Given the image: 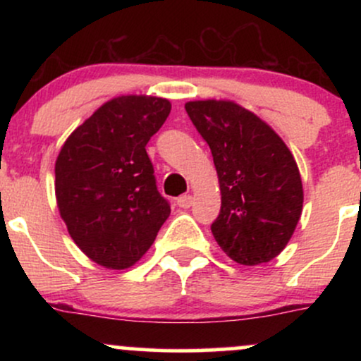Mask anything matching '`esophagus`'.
Returning <instances> with one entry per match:
<instances>
[{"label": "esophagus", "instance_id": "34e87169", "mask_svg": "<svg viewBox=\"0 0 361 361\" xmlns=\"http://www.w3.org/2000/svg\"><path fill=\"white\" fill-rule=\"evenodd\" d=\"M193 204V197L192 195H183V197H180L176 200V205L181 207V209H190Z\"/></svg>", "mask_w": 361, "mask_h": 361}]
</instances>
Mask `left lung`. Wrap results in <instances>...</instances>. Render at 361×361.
Returning <instances> with one entry per match:
<instances>
[{
	"instance_id": "1",
	"label": "left lung",
	"mask_w": 361,
	"mask_h": 361,
	"mask_svg": "<svg viewBox=\"0 0 361 361\" xmlns=\"http://www.w3.org/2000/svg\"><path fill=\"white\" fill-rule=\"evenodd\" d=\"M186 114L212 151L222 205L210 226L222 251L255 267L279 256L302 214V180L276 132L234 102H188Z\"/></svg>"
}]
</instances>
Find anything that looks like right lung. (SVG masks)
I'll return each mask as SVG.
<instances>
[{"label":"right lung","instance_id":"obj_1","mask_svg":"<svg viewBox=\"0 0 361 361\" xmlns=\"http://www.w3.org/2000/svg\"><path fill=\"white\" fill-rule=\"evenodd\" d=\"M169 111L164 98H114L69 135L57 156L62 221L78 247L102 267H132L169 217L146 152Z\"/></svg>","mask_w":361,"mask_h":361}]
</instances>
